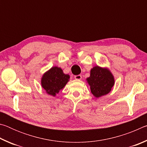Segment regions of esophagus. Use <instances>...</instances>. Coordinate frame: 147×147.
Segmentation results:
<instances>
[{
    "mask_svg": "<svg viewBox=\"0 0 147 147\" xmlns=\"http://www.w3.org/2000/svg\"><path fill=\"white\" fill-rule=\"evenodd\" d=\"M74 78H75L76 80H81L82 76L81 75H76V76H74Z\"/></svg>",
    "mask_w": 147,
    "mask_h": 147,
    "instance_id": "esophagus-1",
    "label": "esophagus"
}]
</instances>
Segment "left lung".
Wrapping results in <instances>:
<instances>
[{"mask_svg":"<svg viewBox=\"0 0 147 147\" xmlns=\"http://www.w3.org/2000/svg\"><path fill=\"white\" fill-rule=\"evenodd\" d=\"M86 81L90 86L91 93L97 98L108 94L115 84V78L110 70L98 65L91 69L90 76Z\"/></svg>","mask_w":147,"mask_h":147,"instance_id":"left-lung-1","label":"left lung"}]
</instances>
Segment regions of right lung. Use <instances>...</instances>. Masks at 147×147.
Returning <instances> with one entry per match:
<instances>
[{
    "label": "right lung",
    "mask_w": 147,
    "mask_h": 147,
    "mask_svg": "<svg viewBox=\"0 0 147 147\" xmlns=\"http://www.w3.org/2000/svg\"><path fill=\"white\" fill-rule=\"evenodd\" d=\"M70 79V76L65 74L61 68L54 66L46 71L41 78V85L46 93L56 96Z\"/></svg>",
    "instance_id": "right-lung-1"
}]
</instances>
